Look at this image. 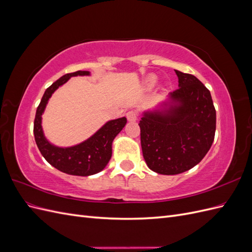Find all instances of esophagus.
I'll return each instance as SVG.
<instances>
[{
	"label": "esophagus",
	"instance_id": "esophagus-1",
	"mask_svg": "<svg viewBox=\"0 0 252 252\" xmlns=\"http://www.w3.org/2000/svg\"><path fill=\"white\" fill-rule=\"evenodd\" d=\"M126 117L129 122H134L136 121V119H138V112L134 110H130L126 113Z\"/></svg>",
	"mask_w": 252,
	"mask_h": 252
}]
</instances>
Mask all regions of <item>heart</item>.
<instances>
[{
    "instance_id": "heart-1",
    "label": "heart",
    "mask_w": 252,
    "mask_h": 252,
    "mask_svg": "<svg viewBox=\"0 0 252 252\" xmlns=\"http://www.w3.org/2000/svg\"><path fill=\"white\" fill-rule=\"evenodd\" d=\"M154 82H155L154 79H150V80H149V85H152V84H154Z\"/></svg>"
}]
</instances>
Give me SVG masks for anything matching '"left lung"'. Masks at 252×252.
Instances as JSON below:
<instances>
[{
  "label": "left lung",
  "instance_id": "8db88e82",
  "mask_svg": "<svg viewBox=\"0 0 252 252\" xmlns=\"http://www.w3.org/2000/svg\"><path fill=\"white\" fill-rule=\"evenodd\" d=\"M180 103L168 113H145L140 121L143 157L151 170L179 174L199 164L215 140L217 114L210 91L194 75L175 70Z\"/></svg>",
  "mask_w": 252,
  "mask_h": 252
}]
</instances>
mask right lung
<instances>
[{
    "mask_svg": "<svg viewBox=\"0 0 252 252\" xmlns=\"http://www.w3.org/2000/svg\"><path fill=\"white\" fill-rule=\"evenodd\" d=\"M88 74L89 71L82 70L67 73L49 86L45 91L41 103L37 106L33 124L34 140L45 159L60 171L71 175H81V177L95 174L105 168L112 155V141L124 128L127 119L121 118L109 121L90 139L69 148L56 147L45 139L41 122L44 109L55 90L71 77Z\"/></svg>",
    "mask_w": 252,
    "mask_h": 252,
    "instance_id": "right-lung-1",
    "label": "right lung"
}]
</instances>
